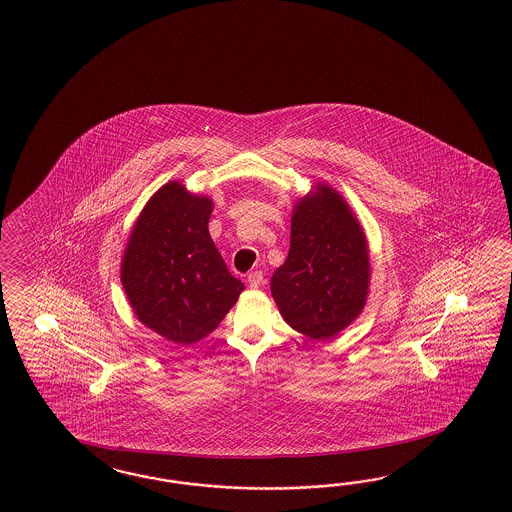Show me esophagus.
Instances as JSON below:
<instances>
[{"instance_id": "34e87169", "label": "esophagus", "mask_w": 512, "mask_h": 512, "mask_svg": "<svg viewBox=\"0 0 512 512\" xmlns=\"http://www.w3.org/2000/svg\"><path fill=\"white\" fill-rule=\"evenodd\" d=\"M264 283L263 272H251L248 276L249 289H259Z\"/></svg>"}]
</instances>
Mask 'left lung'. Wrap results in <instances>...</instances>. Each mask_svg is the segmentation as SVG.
<instances>
[{
  "mask_svg": "<svg viewBox=\"0 0 512 512\" xmlns=\"http://www.w3.org/2000/svg\"><path fill=\"white\" fill-rule=\"evenodd\" d=\"M370 278L357 216L334 187L315 184L295 202L289 255L270 279L281 317L308 338L328 340L362 313Z\"/></svg>",
  "mask_w": 512,
  "mask_h": 512,
  "instance_id": "left-lung-1",
  "label": "left lung"
}]
</instances>
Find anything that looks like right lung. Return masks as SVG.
<instances>
[{"label":"right lung","mask_w":512,"mask_h":512,"mask_svg":"<svg viewBox=\"0 0 512 512\" xmlns=\"http://www.w3.org/2000/svg\"><path fill=\"white\" fill-rule=\"evenodd\" d=\"M214 201L180 182L159 187L137 217L122 257V285L137 319L189 345L216 330L244 291L208 233Z\"/></svg>","instance_id":"add662e5"}]
</instances>
